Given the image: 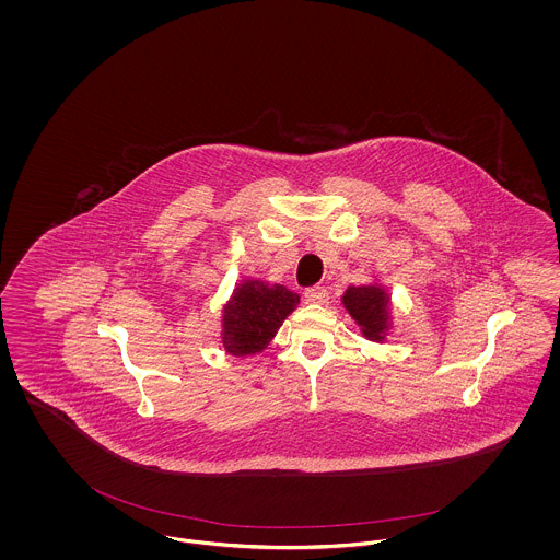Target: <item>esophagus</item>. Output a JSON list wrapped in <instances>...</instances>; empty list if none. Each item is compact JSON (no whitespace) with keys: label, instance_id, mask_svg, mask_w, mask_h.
Returning a JSON list of instances; mask_svg holds the SVG:
<instances>
[{"label":"esophagus","instance_id":"esophagus-1","mask_svg":"<svg viewBox=\"0 0 560 560\" xmlns=\"http://www.w3.org/2000/svg\"><path fill=\"white\" fill-rule=\"evenodd\" d=\"M304 298L311 304H327L329 302V292L325 288H320V285H315V288H308L304 292Z\"/></svg>","mask_w":560,"mask_h":560}]
</instances>
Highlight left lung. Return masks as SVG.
Segmentation results:
<instances>
[{"instance_id": "1", "label": "left lung", "mask_w": 560, "mask_h": 560, "mask_svg": "<svg viewBox=\"0 0 560 560\" xmlns=\"http://www.w3.org/2000/svg\"><path fill=\"white\" fill-rule=\"evenodd\" d=\"M340 302L365 340L377 345L388 340L395 329V304L380 277L373 275L372 283L365 285H348Z\"/></svg>"}]
</instances>
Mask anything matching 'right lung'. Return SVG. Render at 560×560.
I'll return each mask as SVG.
<instances>
[{"label":"right lung","instance_id":"right-lung-1","mask_svg":"<svg viewBox=\"0 0 560 560\" xmlns=\"http://www.w3.org/2000/svg\"><path fill=\"white\" fill-rule=\"evenodd\" d=\"M300 304V293L281 283L245 277L222 304L220 345L231 357H254L277 336L283 320Z\"/></svg>","mask_w":560,"mask_h":560}]
</instances>
